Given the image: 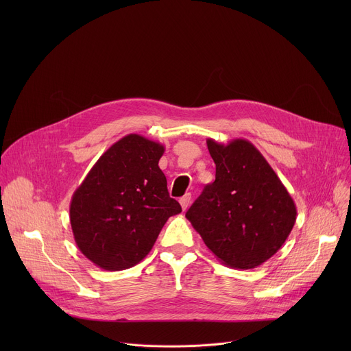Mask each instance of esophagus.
Listing matches in <instances>:
<instances>
[{
    "label": "esophagus",
    "mask_w": 351,
    "mask_h": 351,
    "mask_svg": "<svg viewBox=\"0 0 351 351\" xmlns=\"http://www.w3.org/2000/svg\"><path fill=\"white\" fill-rule=\"evenodd\" d=\"M190 199H191V194H190V193H187V194H184L183 197H180V198H179V203H180V206H182V210H183V211L189 207V204H190Z\"/></svg>",
    "instance_id": "34e87169"
}]
</instances>
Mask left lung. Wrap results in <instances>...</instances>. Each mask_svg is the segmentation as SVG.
<instances>
[{
    "label": "left lung",
    "mask_w": 351,
    "mask_h": 351,
    "mask_svg": "<svg viewBox=\"0 0 351 351\" xmlns=\"http://www.w3.org/2000/svg\"><path fill=\"white\" fill-rule=\"evenodd\" d=\"M207 147L217 167L215 180L186 218L222 264L257 268L286 241L295 222V204L253 143L208 138Z\"/></svg>",
    "instance_id": "left-lung-1"
}]
</instances>
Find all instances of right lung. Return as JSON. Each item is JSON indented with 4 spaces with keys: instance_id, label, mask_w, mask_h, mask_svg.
<instances>
[{
    "instance_id": "right-lung-1",
    "label": "right lung",
    "mask_w": 351,
    "mask_h": 351,
    "mask_svg": "<svg viewBox=\"0 0 351 351\" xmlns=\"http://www.w3.org/2000/svg\"><path fill=\"white\" fill-rule=\"evenodd\" d=\"M164 152L157 141L128 134L98 158L75 190L69 207L75 241L101 269L138 264L168 218L182 213L158 167Z\"/></svg>"
}]
</instances>
